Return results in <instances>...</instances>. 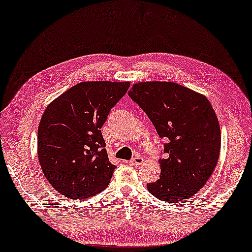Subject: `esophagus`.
Returning <instances> with one entry per match:
<instances>
[{"instance_id": "esophagus-1", "label": "esophagus", "mask_w": 252, "mask_h": 252, "mask_svg": "<svg viewBox=\"0 0 252 252\" xmlns=\"http://www.w3.org/2000/svg\"><path fill=\"white\" fill-rule=\"evenodd\" d=\"M142 162H143V158L138 156V157H135L131 161H129V164H132L134 166H139L140 164H142Z\"/></svg>"}]
</instances>
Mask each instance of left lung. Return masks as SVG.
Masks as SVG:
<instances>
[{"mask_svg": "<svg viewBox=\"0 0 252 252\" xmlns=\"http://www.w3.org/2000/svg\"><path fill=\"white\" fill-rule=\"evenodd\" d=\"M145 112L160 138L165 158L160 178L148 183L157 199L177 203L198 192L212 176L221 147L220 126L205 96L175 83L144 82L128 92Z\"/></svg>", "mask_w": 252, "mask_h": 252, "instance_id": "obj_1", "label": "left lung"}]
</instances>
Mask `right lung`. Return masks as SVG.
Returning a JSON list of instances; mask_svg holds the SVG:
<instances>
[{"instance_id":"right-lung-1","label":"right lung","mask_w":252,"mask_h":252,"mask_svg":"<svg viewBox=\"0 0 252 252\" xmlns=\"http://www.w3.org/2000/svg\"><path fill=\"white\" fill-rule=\"evenodd\" d=\"M128 82H85L70 88L44 112L37 131L40 167L53 189L73 200L105 189L116 168L105 151L101 126Z\"/></svg>"}]
</instances>
